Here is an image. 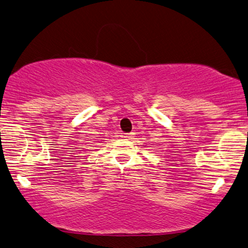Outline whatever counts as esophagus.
Here are the masks:
<instances>
[{
    "instance_id": "obj_1",
    "label": "esophagus",
    "mask_w": 248,
    "mask_h": 248,
    "mask_svg": "<svg viewBox=\"0 0 248 248\" xmlns=\"http://www.w3.org/2000/svg\"><path fill=\"white\" fill-rule=\"evenodd\" d=\"M124 139L126 140H133L134 139V133H129V134H124Z\"/></svg>"
}]
</instances>
